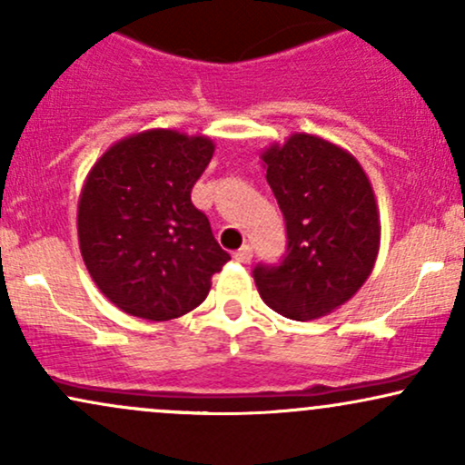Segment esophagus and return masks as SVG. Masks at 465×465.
Here are the masks:
<instances>
[{
  "label": "esophagus",
  "mask_w": 465,
  "mask_h": 465,
  "mask_svg": "<svg viewBox=\"0 0 465 465\" xmlns=\"http://www.w3.org/2000/svg\"><path fill=\"white\" fill-rule=\"evenodd\" d=\"M233 258H236L238 262L247 264V262H251V258H253V249H251L249 244H244V247H240L236 253H233Z\"/></svg>",
  "instance_id": "34e87169"
}]
</instances>
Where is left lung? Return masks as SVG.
<instances>
[{
  "mask_svg": "<svg viewBox=\"0 0 465 465\" xmlns=\"http://www.w3.org/2000/svg\"><path fill=\"white\" fill-rule=\"evenodd\" d=\"M266 181L286 221L288 247L253 280L275 312L295 322L325 317L359 292L381 247V214L354 154L295 133L262 153Z\"/></svg>",
  "mask_w": 465,
  "mask_h": 465,
  "instance_id": "1",
  "label": "left lung"
}]
</instances>
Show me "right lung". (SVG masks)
Instances as JSON below:
<instances>
[{
    "mask_svg": "<svg viewBox=\"0 0 465 465\" xmlns=\"http://www.w3.org/2000/svg\"><path fill=\"white\" fill-rule=\"evenodd\" d=\"M212 154L210 137L151 129L115 142L89 170L80 253L100 292L126 314L168 322L194 311L232 260L190 199Z\"/></svg>",
    "mask_w": 465,
    "mask_h": 465,
    "instance_id": "1",
    "label": "right lung"
}]
</instances>
